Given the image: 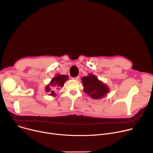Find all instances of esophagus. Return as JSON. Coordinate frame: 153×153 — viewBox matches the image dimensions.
Listing matches in <instances>:
<instances>
[{
    "mask_svg": "<svg viewBox=\"0 0 153 153\" xmlns=\"http://www.w3.org/2000/svg\"><path fill=\"white\" fill-rule=\"evenodd\" d=\"M80 79V77L79 76H77L76 77H73V80H79Z\"/></svg>",
    "mask_w": 153,
    "mask_h": 153,
    "instance_id": "esophagus-1",
    "label": "esophagus"
}]
</instances>
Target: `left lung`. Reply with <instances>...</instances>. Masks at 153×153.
Returning a JSON list of instances; mask_svg holds the SVG:
<instances>
[{
    "label": "left lung",
    "mask_w": 153,
    "mask_h": 153,
    "mask_svg": "<svg viewBox=\"0 0 153 153\" xmlns=\"http://www.w3.org/2000/svg\"><path fill=\"white\" fill-rule=\"evenodd\" d=\"M84 92L94 99H100L109 92L108 86L92 74L82 78Z\"/></svg>",
    "instance_id": "obj_1"
}]
</instances>
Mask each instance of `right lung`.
Instances as JSON below:
<instances>
[{
	"label": "right lung",
	"instance_id": "right-lung-1",
	"mask_svg": "<svg viewBox=\"0 0 153 153\" xmlns=\"http://www.w3.org/2000/svg\"><path fill=\"white\" fill-rule=\"evenodd\" d=\"M68 79V76L67 75H60V74H56L52 79L51 80L50 83L47 85L45 86V92H48L50 95H52L55 97V92L53 91V89H51L50 87L52 86H56L58 89H59L64 86L65 82Z\"/></svg>",
	"mask_w": 153,
	"mask_h": 153
}]
</instances>
